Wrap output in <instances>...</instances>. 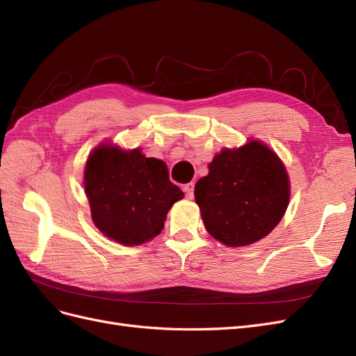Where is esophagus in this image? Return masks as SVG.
Here are the masks:
<instances>
[{"instance_id":"1","label":"esophagus","mask_w":356,"mask_h":356,"mask_svg":"<svg viewBox=\"0 0 356 356\" xmlns=\"http://www.w3.org/2000/svg\"><path fill=\"white\" fill-rule=\"evenodd\" d=\"M182 190H184L186 196H187L188 199H191L193 195H195V182H188V184H186L184 187H182Z\"/></svg>"}]
</instances>
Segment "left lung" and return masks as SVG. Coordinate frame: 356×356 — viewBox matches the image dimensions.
I'll return each mask as SVG.
<instances>
[{
  "label": "left lung",
  "mask_w": 356,
  "mask_h": 356,
  "mask_svg": "<svg viewBox=\"0 0 356 356\" xmlns=\"http://www.w3.org/2000/svg\"><path fill=\"white\" fill-rule=\"evenodd\" d=\"M196 203L204 227L227 246L263 239L282 220L289 202L286 169L270 148L250 141L224 148L197 181Z\"/></svg>",
  "instance_id": "left-lung-1"
}]
</instances>
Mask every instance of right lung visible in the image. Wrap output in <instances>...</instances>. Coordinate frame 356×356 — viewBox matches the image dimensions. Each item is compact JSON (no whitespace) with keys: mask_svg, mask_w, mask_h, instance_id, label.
I'll use <instances>...</instances> for the list:
<instances>
[{"mask_svg":"<svg viewBox=\"0 0 356 356\" xmlns=\"http://www.w3.org/2000/svg\"><path fill=\"white\" fill-rule=\"evenodd\" d=\"M84 191L92 220L106 238L127 246L152 241L163 230L166 213L184 193L172 184L165 161L141 148L101 144L84 169Z\"/></svg>","mask_w":356,"mask_h":356,"instance_id":"add662e5","label":"right lung"}]
</instances>
